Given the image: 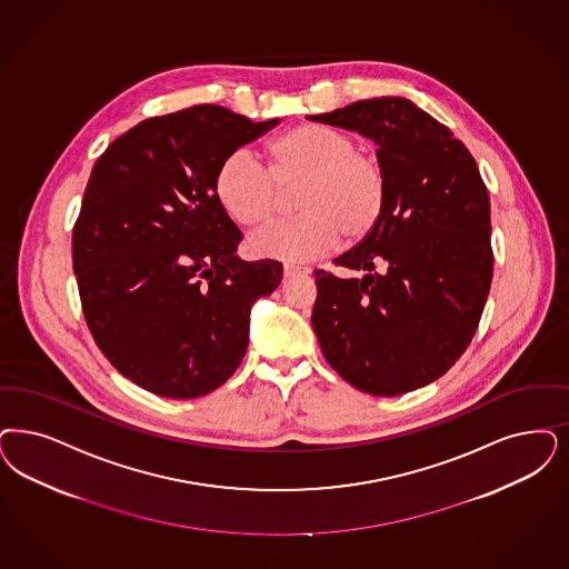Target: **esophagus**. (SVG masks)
<instances>
[{"mask_svg": "<svg viewBox=\"0 0 569 569\" xmlns=\"http://www.w3.org/2000/svg\"><path fill=\"white\" fill-rule=\"evenodd\" d=\"M305 273H309V269H305V267H295V264H283V274H286V277H295V274Z\"/></svg>", "mask_w": 569, "mask_h": 569, "instance_id": "esophagus-1", "label": "esophagus"}]
</instances>
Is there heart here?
Here are the masks:
<instances>
[{
  "label": "heart",
  "mask_w": 569,
  "mask_h": 569,
  "mask_svg": "<svg viewBox=\"0 0 569 569\" xmlns=\"http://www.w3.org/2000/svg\"><path fill=\"white\" fill-rule=\"evenodd\" d=\"M267 172L241 153L216 170L214 191L224 212L241 227L264 229L281 214V193L298 187L295 220L250 241L258 256L309 260L332 248L357 246L382 220L389 177L382 159L357 149L353 134L305 121L264 147Z\"/></svg>",
  "instance_id": "b5f03b06"
}]
</instances>
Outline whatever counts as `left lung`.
<instances>
[{"label":"left lung","mask_w":569,"mask_h":569,"mask_svg":"<svg viewBox=\"0 0 569 569\" xmlns=\"http://www.w3.org/2000/svg\"><path fill=\"white\" fill-rule=\"evenodd\" d=\"M309 119L372 138L389 177L372 236L333 260L361 277L313 273L321 353L376 397L427 387L467 351L490 295V196L477 161L443 123L399 97Z\"/></svg>","instance_id":"left-lung-1"}]
</instances>
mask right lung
I'll use <instances>...</instances> for the list:
<instances>
[{"instance_id":"1","label":"right lung","mask_w":569,"mask_h":569,"mask_svg":"<svg viewBox=\"0 0 569 569\" xmlns=\"http://www.w3.org/2000/svg\"><path fill=\"white\" fill-rule=\"evenodd\" d=\"M277 121L197 104L140 121L94 163L73 271L100 351L138 387L193 399L239 368L250 307L283 269L237 256L241 231L216 197V170Z\"/></svg>"}]
</instances>
